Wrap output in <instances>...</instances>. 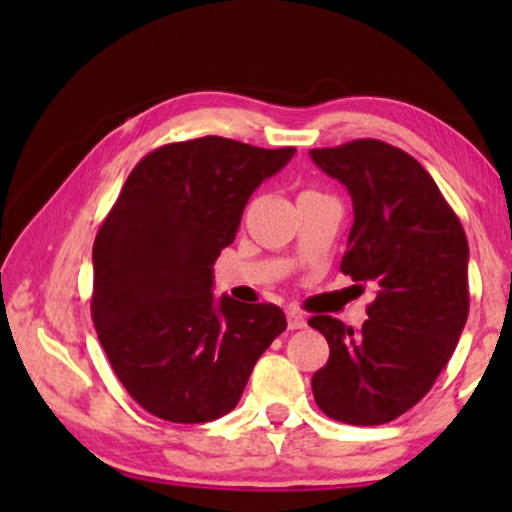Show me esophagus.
Returning a JSON list of instances; mask_svg holds the SVG:
<instances>
[{
    "label": "esophagus",
    "mask_w": 512,
    "mask_h": 512,
    "mask_svg": "<svg viewBox=\"0 0 512 512\" xmlns=\"http://www.w3.org/2000/svg\"><path fill=\"white\" fill-rule=\"evenodd\" d=\"M287 323H289V329H302V327H307V318H305V314H302V311L289 309L287 311Z\"/></svg>",
    "instance_id": "obj_1"
}]
</instances>
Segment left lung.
I'll use <instances>...</instances> for the list:
<instances>
[{"instance_id": "obj_1", "label": "left lung", "mask_w": 512, "mask_h": 512, "mask_svg": "<svg viewBox=\"0 0 512 512\" xmlns=\"http://www.w3.org/2000/svg\"><path fill=\"white\" fill-rule=\"evenodd\" d=\"M309 155L352 196L341 271L377 287L359 332L332 316L309 318L329 343L311 391L332 420L386 424L431 391L461 339L470 311L465 230L427 169L397 146L352 140Z\"/></svg>"}]
</instances>
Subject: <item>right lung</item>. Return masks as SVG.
<instances>
[{
  "mask_svg": "<svg viewBox=\"0 0 512 512\" xmlns=\"http://www.w3.org/2000/svg\"><path fill=\"white\" fill-rule=\"evenodd\" d=\"M296 149L228 137L164 144L135 164L92 248V320L128 395L155 418L210 422L235 409L282 309L214 302L212 266L250 194Z\"/></svg>",
  "mask_w": 512,
  "mask_h": 512,
  "instance_id": "obj_1",
  "label": "right lung"
}]
</instances>
